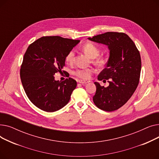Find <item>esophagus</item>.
<instances>
[{"label":"esophagus","mask_w":159,"mask_h":159,"mask_svg":"<svg viewBox=\"0 0 159 159\" xmlns=\"http://www.w3.org/2000/svg\"><path fill=\"white\" fill-rule=\"evenodd\" d=\"M79 82L80 83V84H87V83H88V81H87V80H79Z\"/></svg>","instance_id":"1"}]
</instances>
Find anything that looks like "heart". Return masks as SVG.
<instances>
[{
    "instance_id": "1",
    "label": "heart",
    "mask_w": 159,
    "mask_h": 159,
    "mask_svg": "<svg viewBox=\"0 0 159 159\" xmlns=\"http://www.w3.org/2000/svg\"><path fill=\"white\" fill-rule=\"evenodd\" d=\"M82 50L89 58H95V62L98 65H103L105 62L104 58L102 57H98L100 53V49L98 46H97L95 44L92 43H86L82 46ZM75 53L74 50H70V51L67 53L66 56V61L69 64H73L75 61ZM94 72V70L93 68H86V69H79L74 72V74L77 77L82 79H88L90 78L91 75Z\"/></svg>"
}]
</instances>
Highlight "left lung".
Listing matches in <instances>:
<instances>
[{"label":"left lung","mask_w":159,"mask_h":159,"mask_svg":"<svg viewBox=\"0 0 159 159\" xmlns=\"http://www.w3.org/2000/svg\"><path fill=\"white\" fill-rule=\"evenodd\" d=\"M89 40L107 46L110 57L104 68L98 76V80H106L104 87L97 82L94 104L106 111L118 110L126 104L136 90L141 71L140 53L135 43L124 33L106 32L89 37Z\"/></svg>","instance_id":"left-lung-1"}]
</instances>
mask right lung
<instances>
[{
	"label": "right lung",
	"instance_id": "obj_1",
	"mask_svg": "<svg viewBox=\"0 0 159 159\" xmlns=\"http://www.w3.org/2000/svg\"><path fill=\"white\" fill-rule=\"evenodd\" d=\"M80 42L58 36L43 37L31 44L24 54L20 75L30 101L47 112L59 110L68 103L77 82H61L54 75L62 72L66 56Z\"/></svg>",
	"mask_w": 159,
	"mask_h": 159
}]
</instances>
